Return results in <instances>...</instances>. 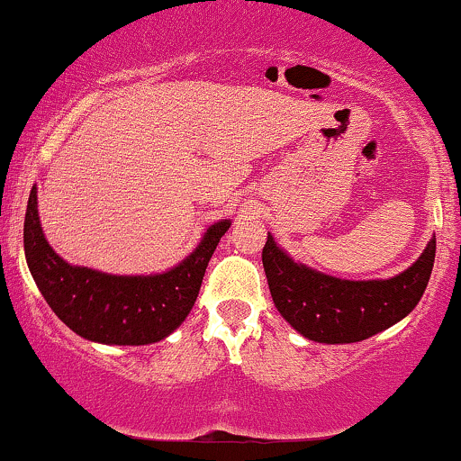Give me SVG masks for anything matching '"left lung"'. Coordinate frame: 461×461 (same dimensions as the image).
<instances>
[{
  "instance_id": "left-lung-1",
  "label": "left lung",
  "mask_w": 461,
  "mask_h": 461,
  "mask_svg": "<svg viewBox=\"0 0 461 461\" xmlns=\"http://www.w3.org/2000/svg\"><path fill=\"white\" fill-rule=\"evenodd\" d=\"M432 238L415 264L387 281H342L287 258L272 236L261 261L278 312L314 342H359L392 328L421 300L432 274Z\"/></svg>"
}]
</instances>
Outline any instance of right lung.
Wrapping results in <instances>:
<instances>
[{
  "label": "right lung",
  "mask_w": 461,
  "mask_h": 461,
  "mask_svg": "<svg viewBox=\"0 0 461 461\" xmlns=\"http://www.w3.org/2000/svg\"><path fill=\"white\" fill-rule=\"evenodd\" d=\"M38 191L25 212V258L52 312L69 330L102 345H150L185 321L200 294L203 272L230 221H219L183 264L155 276H113L69 266L46 242L38 217Z\"/></svg>",
  "instance_id": "right-lung-1"
}]
</instances>
